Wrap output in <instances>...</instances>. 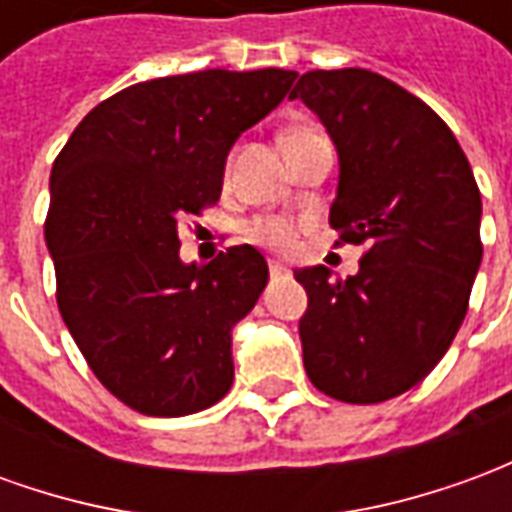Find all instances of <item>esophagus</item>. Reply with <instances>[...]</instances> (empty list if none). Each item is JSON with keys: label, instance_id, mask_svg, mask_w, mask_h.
<instances>
[{"label": "esophagus", "instance_id": "obj_1", "mask_svg": "<svg viewBox=\"0 0 512 512\" xmlns=\"http://www.w3.org/2000/svg\"><path fill=\"white\" fill-rule=\"evenodd\" d=\"M268 271H271V277H288L290 274V268L277 263V260H271V263H268Z\"/></svg>", "mask_w": 512, "mask_h": 512}]
</instances>
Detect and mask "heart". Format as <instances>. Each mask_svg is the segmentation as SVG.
<instances>
[{
  "label": "heart",
  "instance_id": "b5f03b06",
  "mask_svg": "<svg viewBox=\"0 0 512 512\" xmlns=\"http://www.w3.org/2000/svg\"><path fill=\"white\" fill-rule=\"evenodd\" d=\"M315 134V128L310 126H296L285 131L282 142L288 145L293 139H301V136ZM249 238L257 241L260 246H268V249H277V252H290L296 246V224L288 222V219H257L249 227Z\"/></svg>",
  "mask_w": 512,
  "mask_h": 512
}]
</instances>
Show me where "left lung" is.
<instances>
[{"instance_id": "obj_1", "label": "left lung", "mask_w": 512, "mask_h": 512, "mask_svg": "<svg viewBox=\"0 0 512 512\" xmlns=\"http://www.w3.org/2000/svg\"><path fill=\"white\" fill-rule=\"evenodd\" d=\"M290 98L340 156L329 224L340 244H367L354 277L296 268L304 370L334 400L381 403L428 376L461 329L483 260L480 189L447 123L378 73L310 71Z\"/></svg>"}]
</instances>
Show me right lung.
<instances>
[{"instance_id":"obj_1","label":"right lung","mask_w":512,"mask_h":512,"mask_svg":"<svg viewBox=\"0 0 512 512\" xmlns=\"http://www.w3.org/2000/svg\"><path fill=\"white\" fill-rule=\"evenodd\" d=\"M296 71H197L95 106L51 167L57 307L95 378L147 417H186L233 386V326L268 282L255 246L180 260L178 222L216 205L235 139Z\"/></svg>"}]
</instances>
